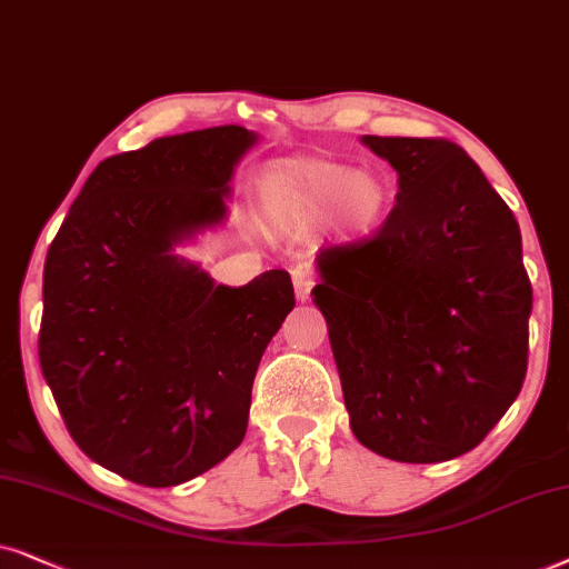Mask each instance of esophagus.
<instances>
[{"instance_id":"esophagus-1","label":"esophagus","mask_w":569,"mask_h":569,"mask_svg":"<svg viewBox=\"0 0 569 569\" xmlns=\"http://www.w3.org/2000/svg\"><path fill=\"white\" fill-rule=\"evenodd\" d=\"M312 289H315L312 268H309V264H299V268L293 270V291H297V299L307 301L312 297Z\"/></svg>"}]
</instances>
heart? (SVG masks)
I'll use <instances>...</instances> for the list:
<instances>
[{
    "label": "heart",
    "mask_w": 569,
    "mask_h": 569,
    "mask_svg": "<svg viewBox=\"0 0 569 569\" xmlns=\"http://www.w3.org/2000/svg\"><path fill=\"white\" fill-rule=\"evenodd\" d=\"M262 197L272 218L289 226L322 221L346 239H369L388 216L390 194L380 177L332 161H283L262 177Z\"/></svg>",
    "instance_id": "b5f03b06"
}]
</instances>
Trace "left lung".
Wrapping results in <instances>:
<instances>
[{
	"label": "left lung",
	"mask_w": 569,
	"mask_h": 569,
	"mask_svg": "<svg viewBox=\"0 0 569 569\" xmlns=\"http://www.w3.org/2000/svg\"><path fill=\"white\" fill-rule=\"evenodd\" d=\"M361 142L396 169V208L375 239L317 254L312 297L356 439L398 463H442L473 450L526 380L520 229L456 142Z\"/></svg>",
	"instance_id": "left-lung-1"
}]
</instances>
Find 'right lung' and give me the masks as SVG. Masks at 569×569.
<instances>
[{"label": "right lung", "instance_id": "right-lung-1", "mask_svg": "<svg viewBox=\"0 0 569 569\" xmlns=\"http://www.w3.org/2000/svg\"><path fill=\"white\" fill-rule=\"evenodd\" d=\"M257 134L210 127L96 166L43 264L38 359L78 448L142 487H177L244 439L291 276L216 283L177 247L226 223Z\"/></svg>", "mask_w": 569, "mask_h": 569}]
</instances>
